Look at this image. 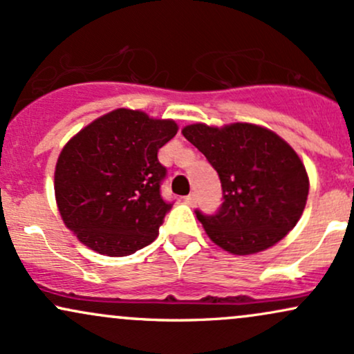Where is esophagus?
<instances>
[{
    "label": "esophagus",
    "mask_w": 354,
    "mask_h": 354,
    "mask_svg": "<svg viewBox=\"0 0 354 354\" xmlns=\"http://www.w3.org/2000/svg\"><path fill=\"white\" fill-rule=\"evenodd\" d=\"M185 203L189 206H194L196 205V196H194V194H188V196L185 198Z\"/></svg>",
    "instance_id": "obj_1"
}]
</instances>
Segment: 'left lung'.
Here are the masks:
<instances>
[{"label": "left lung", "mask_w": 354, "mask_h": 354, "mask_svg": "<svg viewBox=\"0 0 354 354\" xmlns=\"http://www.w3.org/2000/svg\"><path fill=\"white\" fill-rule=\"evenodd\" d=\"M183 136L218 171L221 208L196 218L214 245L231 254H254L274 246L301 218L310 178L301 158L265 126L188 124Z\"/></svg>", "instance_id": "1"}]
</instances>
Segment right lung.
Wrapping results in <instances>:
<instances>
[{
    "label": "right lung",
    "mask_w": 354,
    "mask_h": 354,
    "mask_svg": "<svg viewBox=\"0 0 354 354\" xmlns=\"http://www.w3.org/2000/svg\"><path fill=\"white\" fill-rule=\"evenodd\" d=\"M176 133L174 120L118 108L63 146L55 168L56 206L84 246L128 256L158 238L171 208L160 194L166 168L158 149Z\"/></svg>",
    "instance_id": "add662e5"
}]
</instances>
